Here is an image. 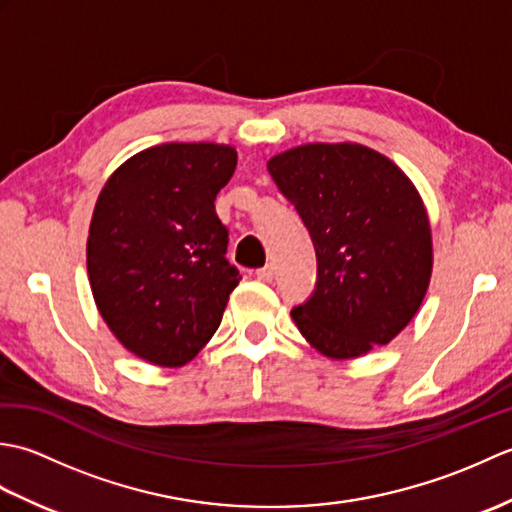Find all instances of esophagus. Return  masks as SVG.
Segmentation results:
<instances>
[{
  "mask_svg": "<svg viewBox=\"0 0 512 512\" xmlns=\"http://www.w3.org/2000/svg\"><path fill=\"white\" fill-rule=\"evenodd\" d=\"M255 277H257L259 281H273V277H275V266H273V264H266L264 268H257V270H255Z\"/></svg>",
  "mask_w": 512,
  "mask_h": 512,
  "instance_id": "34e87169",
  "label": "esophagus"
}]
</instances>
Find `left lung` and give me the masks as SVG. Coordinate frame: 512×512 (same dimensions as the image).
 <instances>
[{
    "mask_svg": "<svg viewBox=\"0 0 512 512\" xmlns=\"http://www.w3.org/2000/svg\"><path fill=\"white\" fill-rule=\"evenodd\" d=\"M268 171L317 253L312 295L290 312L299 332L330 358L387 345L431 279V228L416 187L389 158L352 143L288 149Z\"/></svg>",
    "mask_w": 512,
    "mask_h": 512,
    "instance_id": "left-lung-1",
    "label": "left lung"
}]
</instances>
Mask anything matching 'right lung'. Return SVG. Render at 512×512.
Returning a JSON list of instances; mask_svg holds the SVG:
<instances>
[{
    "label": "right lung",
    "instance_id": "obj_1",
    "mask_svg": "<svg viewBox=\"0 0 512 512\" xmlns=\"http://www.w3.org/2000/svg\"><path fill=\"white\" fill-rule=\"evenodd\" d=\"M235 165L228 145H158L118 167L96 200L92 295L116 339L149 363H189L220 328L242 279L215 213Z\"/></svg>",
    "mask_w": 512,
    "mask_h": 512
}]
</instances>
